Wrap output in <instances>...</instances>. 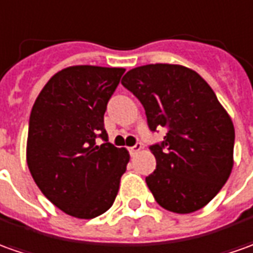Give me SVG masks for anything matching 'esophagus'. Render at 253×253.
Wrapping results in <instances>:
<instances>
[{"label": "esophagus", "instance_id": "esophagus-1", "mask_svg": "<svg viewBox=\"0 0 253 253\" xmlns=\"http://www.w3.org/2000/svg\"><path fill=\"white\" fill-rule=\"evenodd\" d=\"M141 149H142L141 142H137V144H135V145H133L131 148H128V151H130V154H131V155H135L137 152H140Z\"/></svg>", "mask_w": 253, "mask_h": 253}]
</instances>
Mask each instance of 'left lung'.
Here are the masks:
<instances>
[{
    "mask_svg": "<svg viewBox=\"0 0 253 253\" xmlns=\"http://www.w3.org/2000/svg\"><path fill=\"white\" fill-rule=\"evenodd\" d=\"M122 84L140 99L151 131L168 128L149 147L156 169L145 181L155 201L174 213L204 208L234 165V125L211 85L192 69L169 63L131 69Z\"/></svg>",
    "mask_w": 253,
    "mask_h": 253,
    "instance_id": "left-lung-1",
    "label": "left lung"
}]
</instances>
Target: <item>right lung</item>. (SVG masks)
Listing matches in <instances>:
<instances>
[{"label":"right lung","mask_w":253,"mask_h":253,"mask_svg":"<svg viewBox=\"0 0 253 253\" xmlns=\"http://www.w3.org/2000/svg\"><path fill=\"white\" fill-rule=\"evenodd\" d=\"M126 69L91 65L55 73L33 105L26 159L41 192L62 212L94 219L115 202L130 155L108 142L104 115ZM97 136L104 140L98 146Z\"/></svg>","instance_id":"add662e5"}]
</instances>
